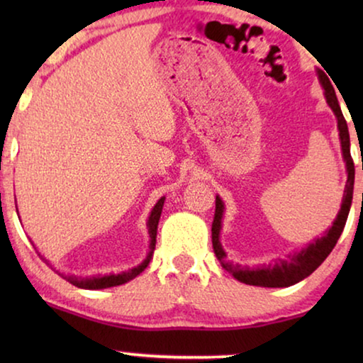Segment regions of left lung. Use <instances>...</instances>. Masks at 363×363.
Returning a JSON list of instances; mask_svg holds the SVG:
<instances>
[{
  "mask_svg": "<svg viewBox=\"0 0 363 363\" xmlns=\"http://www.w3.org/2000/svg\"><path fill=\"white\" fill-rule=\"evenodd\" d=\"M319 79L322 86L325 89V99L332 107V111L337 116V127H339V135L342 143V153L347 162V185L344 193V201H342V208L337 215V220L329 231L325 233L320 240H315L302 250L301 252L289 256V259H279L272 264L261 266V267H242L240 264H233V262L226 261V255L223 251L220 245V230H221V216H223V201L216 196V210L215 218H213L211 225V240H213V250L218 261L221 262V266L225 269L236 277L238 281L245 282L250 286H261V287H287L296 284L302 279H306L307 276L312 274L322 262L325 261V257L330 255V251L334 250V246L339 241V238L344 231L347 216H349L350 205H352V195H354V178H355V167L354 160L350 155V137H349V128H347V122L344 118V113L340 111L339 101H337L335 91L332 87L330 79L325 76L324 72H319Z\"/></svg>",
  "mask_w": 363,
  "mask_h": 363,
  "instance_id": "8db88e82",
  "label": "left lung"
}]
</instances>
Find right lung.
Masks as SVG:
<instances>
[{"label":"right lung","instance_id":"add662e5","mask_svg":"<svg viewBox=\"0 0 363 363\" xmlns=\"http://www.w3.org/2000/svg\"><path fill=\"white\" fill-rule=\"evenodd\" d=\"M163 201H165V198H160V200H158L155 208H153L150 218H148V233H150V252H148L147 259L143 261L140 266L133 267V269H128L127 272H122V274H111V276H104V277H89V279H87V277H86V279H77V277H74V276H69V277L66 276L64 279H67L74 286L82 287V289H106V287L125 284V282L133 279V277H137L148 266V262H150L152 256H153V250H155V242H157V228H158V220H160V215H162Z\"/></svg>","mask_w":363,"mask_h":363}]
</instances>
